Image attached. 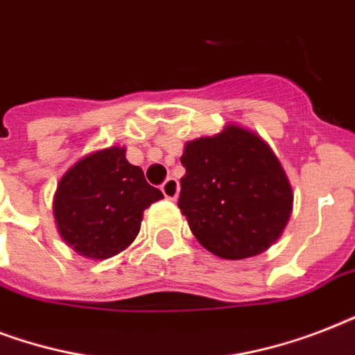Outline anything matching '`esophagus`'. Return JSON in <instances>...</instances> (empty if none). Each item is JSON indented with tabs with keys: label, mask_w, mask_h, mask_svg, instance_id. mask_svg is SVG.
<instances>
[{
	"label": "esophagus",
	"mask_w": 355,
	"mask_h": 355,
	"mask_svg": "<svg viewBox=\"0 0 355 355\" xmlns=\"http://www.w3.org/2000/svg\"><path fill=\"white\" fill-rule=\"evenodd\" d=\"M162 193L167 200H177L178 197V182L177 178H167L166 182L162 184Z\"/></svg>",
	"instance_id": "1"
}]
</instances>
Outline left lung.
I'll list each match as a JSON object with an SVG mask.
<instances>
[{
	"label": "left lung",
	"instance_id": "obj_1",
	"mask_svg": "<svg viewBox=\"0 0 355 355\" xmlns=\"http://www.w3.org/2000/svg\"><path fill=\"white\" fill-rule=\"evenodd\" d=\"M178 208L197 241L223 259L265 252L293 211V188L261 136L236 123L186 141Z\"/></svg>",
	"mask_w": 355,
	"mask_h": 355
}]
</instances>
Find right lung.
Wrapping results in <instances>:
<instances>
[{"instance_id": "obj_1", "label": "right lung", "mask_w": 355, "mask_h": 355, "mask_svg": "<svg viewBox=\"0 0 355 355\" xmlns=\"http://www.w3.org/2000/svg\"><path fill=\"white\" fill-rule=\"evenodd\" d=\"M127 149L94 150L64 173L53 197V216L62 241L88 259H108L136 239L145 208L164 199L149 186Z\"/></svg>"}]
</instances>
